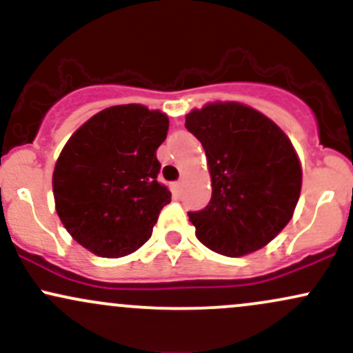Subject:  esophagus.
<instances>
[{
	"instance_id": "1",
	"label": "esophagus",
	"mask_w": 353,
	"mask_h": 353,
	"mask_svg": "<svg viewBox=\"0 0 353 353\" xmlns=\"http://www.w3.org/2000/svg\"><path fill=\"white\" fill-rule=\"evenodd\" d=\"M174 190H176V192H181V190H182V181L174 182Z\"/></svg>"
}]
</instances>
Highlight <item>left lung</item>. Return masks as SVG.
Segmentation results:
<instances>
[{
    "label": "left lung",
    "mask_w": 353,
    "mask_h": 353,
    "mask_svg": "<svg viewBox=\"0 0 353 353\" xmlns=\"http://www.w3.org/2000/svg\"><path fill=\"white\" fill-rule=\"evenodd\" d=\"M208 156L212 197L188 212L196 236L214 252L241 257L269 244L292 219L302 169L289 137L269 117L239 103L185 116Z\"/></svg>",
    "instance_id": "obj_1"
}]
</instances>
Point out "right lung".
<instances>
[{
  "label": "right lung",
  "mask_w": 353,
  "mask_h": 353,
  "mask_svg": "<svg viewBox=\"0 0 353 353\" xmlns=\"http://www.w3.org/2000/svg\"><path fill=\"white\" fill-rule=\"evenodd\" d=\"M169 119L141 104L104 109L61 151L52 192L61 222L99 257H124L149 241L171 190L157 182L156 151Z\"/></svg>",
  "instance_id": "obj_1"
}]
</instances>
